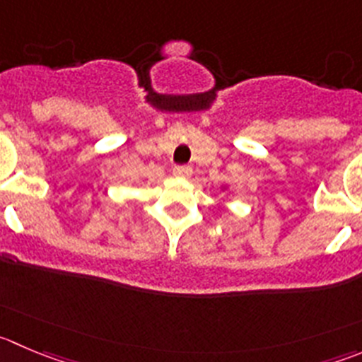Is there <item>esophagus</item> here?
I'll return each instance as SVG.
<instances>
[{
    "mask_svg": "<svg viewBox=\"0 0 362 362\" xmlns=\"http://www.w3.org/2000/svg\"><path fill=\"white\" fill-rule=\"evenodd\" d=\"M172 172H174V175H177V177H190L192 167H188V165H175V167L172 168Z\"/></svg>",
    "mask_w": 362,
    "mask_h": 362,
    "instance_id": "1",
    "label": "esophagus"
}]
</instances>
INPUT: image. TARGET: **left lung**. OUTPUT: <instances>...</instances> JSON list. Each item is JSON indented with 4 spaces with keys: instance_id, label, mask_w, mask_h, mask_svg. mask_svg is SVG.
Returning <instances> with one entry per match:
<instances>
[{
    "instance_id": "1",
    "label": "left lung",
    "mask_w": 362,
    "mask_h": 362,
    "mask_svg": "<svg viewBox=\"0 0 362 362\" xmlns=\"http://www.w3.org/2000/svg\"><path fill=\"white\" fill-rule=\"evenodd\" d=\"M222 190H227V187H222Z\"/></svg>"
}]
</instances>
